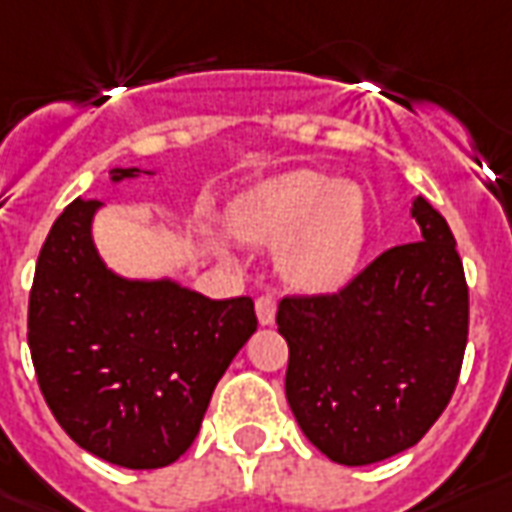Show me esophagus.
Returning a JSON list of instances; mask_svg holds the SVG:
<instances>
[{
    "label": "esophagus",
    "mask_w": 512,
    "mask_h": 512,
    "mask_svg": "<svg viewBox=\"0 0 512 512\" xmlns=\"http://www.w3.org/2000/svg\"><path fill=\"white\" fill-rule=\"evenodd\" d=\"M275 312H277V301L275 296H259L256 299V318H259L261 326H272L275 323Z\"/></svg>",
    "instance_id": "obj_1"
}]
</instances>
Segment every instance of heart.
Instances as JSON below:
<instances>
[{
	"instance_id": "b5f03b06",
	"label": "heart",
	"mask_w": 512,
	"mask_h": 512,
	"mask_svg": "<svg viewBox=\"0 0 512 512\" xmlns=\"http://www.w3.org/2000/svg\"><path fill=\"white\" fill-rule=\"evenodd\" d=\"M229 227L259 245H283L280 269L304 291L342 288L366 251L368 216L360 186L315 170H291L237 194Z\"/></svg>"
}]
</instances>
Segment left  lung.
Here are the masks:
<instances>
[{
    "label": "left lung",
    "instance_id": "left-lung-1",
    "mask_svg": "<svg viewBox=\"0 0 512 512\" xmlns=\"http://www.w3.org/2000/svg\"><path fill=\"white\" fill-rule=\"evenodd\" d=\"M411 219L419 243L384 251L334 296H291L277 307L288 406L307 441L339 465L411 449L457 387L467 344L457 240L422 194Z\"/></svg>",
    "mask_w": 512,
    "mask_h": 512
}]
</instances>
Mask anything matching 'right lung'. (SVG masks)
I'll use <instances>...</instances> for the list:
<instances>
[{
	"label": "right lung",
	"instance_id": "obj_1",
	"mask_svg": "<svg viewBox=\"0 0 512 512\" xmlns=\"http://www.w3.org/2000/svg\"><path fill=\"white\" fill-rule=\"evenodd\" d=\"M157 170L112 168V184ZM104 202L77 200L39 253L29 347L39 390L74 443L154 470L200 433L216 384L256 331L253 299H208L173 277L114 272L93 240Z\"/></svg>",
	"mask_w": 512,
	"mask_h": 512
}]
</instances>
